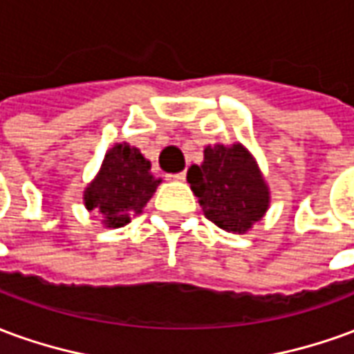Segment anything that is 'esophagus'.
<instances>
[{
	"mask_svg": "<svg viewBox=\"0 0 354 354\" xmlns=\"http://www.w3.org/2000/svg\"><path fill=\"white\" fill-rule=\"evenodd\" d=\"M167 180H172V182H184L185 172H176V174H167Z\"/></svg>",
	"mask_w": 354,
	"mask_h": 354,
	"instance_id": "esophagus-1",
	"label": "esophagus"
}]
</instances>
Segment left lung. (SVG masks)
Segmentation results:
<instances>
[{"label":"left lung","instance_id":"1","mask_svg":"<svg viewBox=\"0 0 354 354\" xmlns=\"http://www.w3.org/2000/svg\"><path fill=\"white\" fill-rule=\"evenodd\" d=\"M187 182L208 220L231 233L250 230L269 207L266 182L241 144L208 146L203 165L187 170Z\"/></svg>","mask_w":354,"mask_h":354}]
</instances>
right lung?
Masks as SVG:
<instances>
[{
  "instance_id": "add662e5",
  "label": "right lung",
  "mask_w": 354,
  "mask_h": 354,
  "mask_svg": "<svg viewBox=\"0 0 354 354\" xmlns=\"http://www.w3.org/2000/svg\"><path fill=\"white\" fill-rule=\"evenodd\" d=\"M151 162L138 149L117 144L109 149L98 176L85 192V207L104 214L108 227H121L140 214L159 185Z\"/></svg>"
}]
</instances>
